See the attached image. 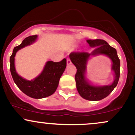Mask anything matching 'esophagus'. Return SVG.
<instances>
[{"instance_id": "1", "label": "esophagus", "mask_w": 135, "mask_h": 135, "mask_svg": "<svg viewBox=\"0 0 135 135\" xmlns=\"http://www.w3.org/2000/svg\"><path fill=\"white\" fill-rule=\"evenodd\" d=\"M66 63H67V65H70L72 63V62H71V60L69 58H68L67 59H66Z\"/></svg>"}]
</instances>
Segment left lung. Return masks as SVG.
<instances>
[{
	"instance_id": "left-lung-1",
	"label": "left lung",
	"mask_w": 135,
	"mask_h": 135,
	"mask_svg": "<svg viewBox=\"0 0 135 135\" xmlns=\"http://www.w3.org/2000/svg\"><path fill=\"white\" fill-rule=\"evenodd\" d=\"M86 41L91 47H95L91 53L86 51L72 52L69 57L73 64L76 66L77 72L75 75V79L79 93L86 100L98 101L109 95L117 86L120 77V60L116 49L110 46L104 40L88 39ZM99 54L108 55L113 61V69L115 72L116 76L114 83L109 86H91L85 78L84 74L88 58L90 55Z\"/></svg>"
}]
</instances>
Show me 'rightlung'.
I'll return each instance as SVG.
<instances>
[{"mask_svg":"<svg viewBox=\"0 0 135 135\" xmlns=\"http://www.w3.org/2000/svg\"><path fill=\"white\" fill-rule=\"evenodd\" d=\"M36 38V35L28 37L21 44L14 48L10 57V70L14 81L20 90L28 97L38 99L49 97L55 92L60 77L66 68V60L64 58L59 62L47 61L41 75L34 80H27L18 75L15 67V56L16 52L25 46L32 44Z\"/></svg>","mask_w":135,"mask_h":135,"instance_id":"obj_1","label":"right lung"}]
</instances>
